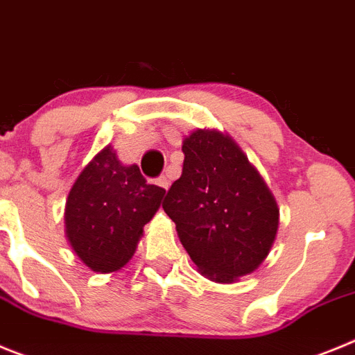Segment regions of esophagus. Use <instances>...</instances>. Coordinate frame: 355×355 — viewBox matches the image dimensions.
Returning a JSON list of instances; mask_svg holds the SVG:
<instances>
[{
  "instance_id": "34e87169",
  "label": "esophagus",
  "mask_w": 355,
  "mask_h": 355,
  "mask_svg": "<svg viewBox=\"0 0 355 355\" xmlns=\"http://www.w3.org/2000/svg\"><path fill=\"white\" fill-rule=\"evenodd\" d=\"M157 184L161 185L162 189H168V187H170V178H168V175H162V177H159Z\"/></svg>"
}]
</instances>
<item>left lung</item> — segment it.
Wrapping results in <instances>:
<instances>
[{
  "mask_svg": "<svg viewBox=\"0 0 355 355\" xmlns=\"http://www.w3.org/2000/svg\"><path fill=\"white\" fill-rule=\"evenodd\" d=\"M162 209L198 269L216 281L253 272L276 239L279 210L263 178L228 136L196 130Z\"/></svg>",
  "mask_w": 355,
  "mask_h": 355,
  "instance_id": "left-lung-1",
  "label": "left lung"
}]
</instances>
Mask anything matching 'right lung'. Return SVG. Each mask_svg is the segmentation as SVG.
Returning a JSON list of instances; mask_svg holds the SVG:
<instances>
[{
  "label": "right lung",
  "instance_id": "obj_1",
  "mask_svg": "<svg viewBox=\"0 0 355 355\" xmlns=\"http://www.w3.org/2000/svg\"><path fill=\"white\" fill-rule=\"evenodd\" d=\"M164 193L148 184L136 164H120L110 146L95 155L72 185L65 207L67 237L83 263L97 272L123 267Z\"/></svg>",
  "mask_w": 355,
  "mask_h": 355
}]
</instances>
